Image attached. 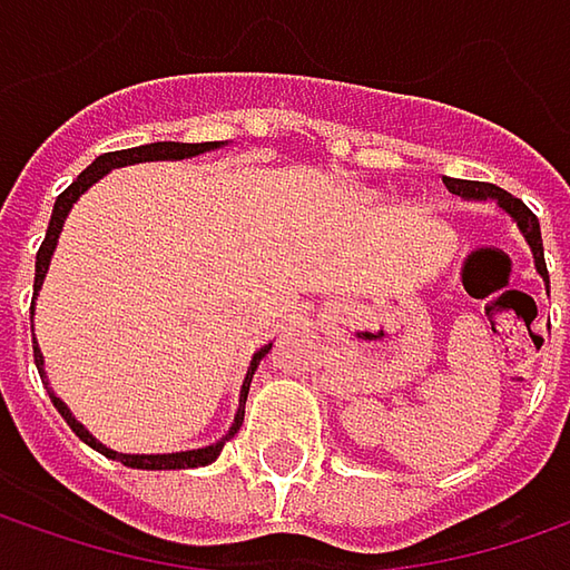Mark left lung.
Wrapping results in <instances>:
<instances>
[{
    "label": "left lung",
    "instance_id": "left-lung-1",
    "mask_svg": "<svg viewBox=\"0 0 570 570\" xmlns=\"http://www.w3.org/2000/svg\"><path fill=\"white\" fill-rule=\"evenodd\" d=\"M443 185L450 187L453 194L459 197H469V200H494L501 210L508 213L510 219L517 223V229L523 233L527 238V245H530L532 261H535V271H539V277L546 281L549 286V271H546V255H542V233H539V219H535V213L523 204V200H517L513 194H508L504 187L498 185H484V181H462V178H443Z\"/></svg>",
    "mask_w": 570,
    "mask_h": 570
}]
</instances>
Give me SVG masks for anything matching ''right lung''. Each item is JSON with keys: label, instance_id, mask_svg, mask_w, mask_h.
Masks as SVG:
<instances>
[{"label": "right lung", "instance_id": "1", "mask_svg": "<svg viewBox=\"0 0 570 570\" xmlns=\"http://www.w3.org/2000/svg\"><path fill=\"white\" fill-rule=\"evenodd\" d=\"M210 149H219V142H146V146H134V149H120V153H105V156H98V159L88 165L86 171L72 181V185L62 190L60 197H57V204H53V216H50V226H47V236L40 242L38 248V261H35V299H38V289L43 286V277H47V267H50V258H53V248H57V238L62 233V223H66V216L72 210V204L86 194L88 187L95 185L98 178H105L111 168H120V165H137V161H161V159H190V156H200V153H210ZM35 299H31V318H35ZM31 334H35V325H31ZM271 351V344H264L258 354L252 357V366H248V373H245V383H242V395H238V411H236V421H233V428L229 433L223 436V440H216L210 446H200V450H185V453H117V450H108L101 440H95L91 433L72 417V411L62 405L60 399L53 395V389H50V399H53V409L60 411L62 421L72 428V433L79 436V440H86L91 450H98L101 456L117 459V462H124V465H130V469H197V465H210L213 459L223 453V446H226V440H233L242 428V417H245V399H248V385H252V376H255V370H258L261 357ZM35 363H38V373L43 385H47V376H43V354H40L38 341H35Z\"/></svg>", "mask_w": 570, "mask_h": 570}]
</instances>
